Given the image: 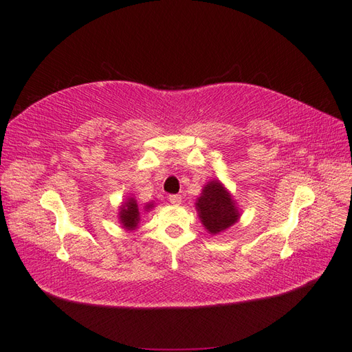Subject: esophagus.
<instances>
[{"label":"esophagus","instance_id":"obj_1","mask_svg":"<svg viewBox=\"0 0 352 352\" xmlns=\"http://www.w3.org/2000/svg\"><path fill=\"white\" fill-rule=\"evenodd\" d=\"M168 201L173 204V206H179V204L182 203V197L179 195V194H173V195L168 197Z\"/></svg>","mask_w":352,"mask_h":352}]
</instances>
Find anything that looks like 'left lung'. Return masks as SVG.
Segmentation results:
<instances>
[{"label":"left lung","instance_id":"left-lung-1","mask_svg":"<svg viewBox=\"0 0 352 352\" xmlns=\"http://www.w3.org/2000/svg\"><path fill=\"white\" fill-rule=\"evenodd\" d=\"M195 209L203 227L212 236L224 233L241 219V209L234 197L218 179H212L203 186L201 194L197 197Z\"/></svg>","mask_w":352,"mask_h":352}]
</instances>
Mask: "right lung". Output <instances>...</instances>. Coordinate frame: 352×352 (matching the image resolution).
<instances>
[{"mask_svg":"<svg viewBox=\"0 0 352 352\" xmlns=\"http://www.w3.org/2000/svg\"><path fill=\"white\" fill-rule=\"evenodd\" d=\"M155 208V203L149 201L144 203L143 210L144 213L151 212V209ZM118 219L121 227L126 231H134L135 228H139V222H140V209L139 204H137V200L133 195H128L126 199L122 201V204L119 206V212H118Z\"/></svg>","mask_w":352,"mask_h":352,"instance_id":"right-lung-1","label":"right lung"}]
</instances>
